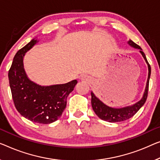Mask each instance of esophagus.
I'll return each mask as SVG.
<instances>
[{
  "label": "esophagus",
  "mask_w": 160,
  "mask_h": 160,
  "mask_svg": "<svg viewBox=\"0 0 160 160\" xmlns=\"http://www.w3.org/2000/svg\"><path fill=\"white\" fill-rule=\"evenodd\" d=\"M82 80H87V81H88L89 79H88V77H85V76H84V77L82 78Z\"/></svg>",
  "instance_id": "34e87169"
}]
</instances>
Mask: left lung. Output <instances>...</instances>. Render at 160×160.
Returning a JSON list of instances; mask_svg holds the SVG:
<instances>
[{
    "instance_id": "left-lung-1",
    "label": "left lung",
    "mask_w": 160,
    "mask_h": 160,
    "mask_svg": "<svg viewBox=\"0 0 160 160\" xmlns=\"http://www.w3.org/2000/svg\"><path fill=\"white\" fill-rule=\"evenodd\" d=\"M128 44L131 47L133 48L138 49L140 50V53L142 54V57H144L145 62L148 65V78H147L146 88L144 92V95L142 98V99L137 103H134L132 106L123 107L121 108H115L109 107L105 103H103L101 100L95 96L93 92H91V104L92 109H93L95 114L98 116V117L102 119V120L108 121V122L114 123V122H120V121H123L127 120V119L132 118L133 115L137 113V112L139 110L140 108L143 106V105L147 101V95H148V90H149V82L150 75H151V67L147 62L146 56L144 52H142V49L139 45L135 44L134 42L132 40H129L128 42Z\"/></svg>"
}]
</instances>
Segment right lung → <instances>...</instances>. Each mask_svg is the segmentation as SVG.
Masks as SVG:
<instances>
[{
	"label": "right lung",
	"mask_w": 160,
	"mask_h": 160,
	"mask_svg": "<svg viewBox=\"0 0 160 160\" xmlns=\"http://www.w3.org/2000/svg\"><path fill=\"white\" fill-rule=\"evenodd\" d=\"M38 42L33 39L17 52L8 71V79L14 105L21 115L33 122L47 124L60 118L67 98L78 81L42 86L31 80L23 68V57Z\"/></svg>",
	"instance_id": "1"
}]
</instances>
